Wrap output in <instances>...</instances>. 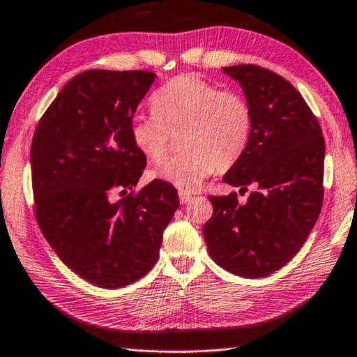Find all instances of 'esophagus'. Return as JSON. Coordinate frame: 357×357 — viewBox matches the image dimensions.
Returning a JSON list of instances; mask_svg holds the SVG:
<instances>
[{"label": "esophagus", "instance_id": "34e87169", "mask_svg": "<svg viewBox=\"0 0 357 357\" xmlns=\"http://www.w3.org/2000/svg\"><path fill=\"white\" fill-rule=\"evenodd\" d=\"M192 200V195L189 192H184V190H181L179 192V202L181 203H187V202H190Z\"/></svg>", "mask_w": 357, "mask_h": 357}]
</instances>
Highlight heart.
<instances>
[{
  "instance_id": "obj_1",
  "label": "heart",
  "mask_w": 357,
  "mask_h": 357,
  "mask_svg": "<svg viewBox=\"0 0 357 357\" xmlns=\"http://www.w3.org/2000/svg\"><path fill=\"white\" fill-rule=\"evenodd\" d=\"M153 116L130 123L134 146L153 164H162L179 137L178 157L153 172V178L183 190H197L217 172H227L244 154L252 134V108L244 96L222 91L195 74H181L151 98Z\"/></svg>"
}]
</instances>
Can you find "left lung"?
I'll list each match as a JSON object with an SVG mask.
<instances>
[{
  "label": "left lung",
  "instance_id": "8db88e82",
  "mask_svg": "<svg viewBox=\"0 0 357 357\" xmlns=\"http://www.w3.org/2000/svg\"><path fill=\"white\" fill-rule=\"evenodd\" d=\"M223 72L241 83L253 119L249 144L223 181L253 190L245 203L236 192L211 195L203 234L223 269L261 279L301 250L321 213L324 138L304 98L279 74L257 64Z\"/></svg>",
  "mask_w": 357,
  "mask_h": 357
}]
</instances>
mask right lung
<instances>
[{"mask_svg":"<svg viewBox=\"0 0 357 357\" xmlns=\"http://www.w3.org/2000/svg\"><path fill=\"white\" fill-rule=\"evenodd\" d=\"M154 78L84 70L64 84L33 135L38 225L61 261L100 288L130 285L153 268L179 206L176 189L160 179L135 190L146 157L129 128Z\"/></svg>","mask_w":357,"mask_h":357,"instance_id":"obj_1","label":"right lung"}]
</instances>
